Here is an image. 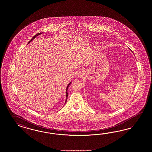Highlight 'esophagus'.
<instances>
[{
  "label": "esophagus",
  "mask_w": 152,
  "mask_h": 152,
  "mask_svg": "<svg viewBox=\"0 0 152 152\" xmlns=\"http://www.w3.org/2000/svg\"><path fill=\"white\" fill-rule=\"evenodd\" d=\"M83 75H84V73H83V71H80L78 72V74H77V76H78V77H83Z\"/></svg>",
  "instance_id": "esophagus-1"
}]
</instances>
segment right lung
Masks as SVG:
<instances>
[{
    "mask_svg": "<svg viewBox=\"0 0 152 152\" xmlns=\"http://www.w3.org/2000/svg\"><path fill=\"white\" fill-rule=\"evenodd\" d=\"M42 33H37V34H36L34 36H33V37L30 40V41L29 42H28V43H30L32 41L33 39H34L36 37H37V36H38V35H40V34H41ZM71 83H71H69V84L68 85V86H67V88H66V101H65V103H64V104H66V101H67V96H68V93H67V89H68V88H69V85H70V83Z\"/></svg>",
    "mask_w": 152,
    "mask_h": 152,
    "instance_id": "add662e5",
    "label": "right lung"
}]
</instances>
